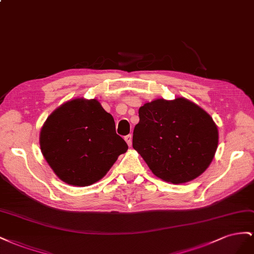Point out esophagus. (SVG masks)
Instances as JSON below:
<instances>
[{
	"instance_id": "1",
	"label": "esophagus",
	"mask_w": 254,
	"mask_h": 254,
	"mask_svg": "<svg viewBox=\"0 0 254 254\" xmlns=\"http://www.w3.org/2000/svg\"><path fill=\"white\" fill-rule=\"evenodd\" d=\"M125 140L127 141V143L128 144V146L131 147V144H132V135H127V136H125Z\"/></svg>"
}]
</instances>
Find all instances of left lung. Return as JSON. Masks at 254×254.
Here are the masks:
<instances>
[{
  "mask_svg": "<svg viewBox=\"0 0 254 254\" xmlns=\"http://www.w3.org/2000/svg\"><path fill=\"white\" fill-rule=\"evenodd\" d=\"M138 114L133 148L156 177L181 184L206 170L218 146V128L205 111L178 98L152 101Z\"/></svg>",
  "mask_w": 254,
  "mask_h": 254,
  "instance_id": "obj_1",
  "label": "left lung"
}]
</instances>
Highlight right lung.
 Here are the masks:
<instances>
[{
	"instance_id": "1",
	"label": "right lung",
	"mask_w": 254,
	"mask_h": 254,
	"mask_svg": "<svg viewBox=\"0 0 254 254\" xmlns=\"http://www.w3.org/2000/svg\"><path fill=\"white\" fill-rule=\"evenodd\" d=\"M40 148L64 183L88 186L102 179L127 150L113 116L97 100L74 99L51 114L40 132Z\"/></svg>"
}]
</instances>
